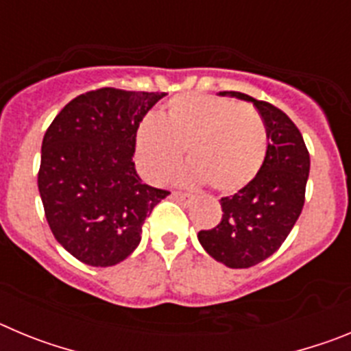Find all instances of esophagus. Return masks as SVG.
I'll return each instance as SVG.
<instances>
[{
    "label": "esophagus",
    "mask_w": 351,
    "mask_h": 351,
    "mask_svg": "<svg viewBox=\"0 0 351 351\" xmlns=\"http://www.w3.org/2000/svg\"><path fill=\"white\" fill-rule=\"evenodd\" d=\"M172 198L173 200H178V202L184 204V206H188V204L193 202V197H191V195L179 193V191H172Z\"/></svg>",
    "instance_id": "obj_1"
}]
</instances>
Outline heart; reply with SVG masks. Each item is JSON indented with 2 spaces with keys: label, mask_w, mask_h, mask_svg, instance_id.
<instances>
[{
  "label": "heart",
  "mask_w": 351,
  "mask_h": 351,
  "mask_svg": "<svg viewBox=\"0 0 351 351\" xmlns=\"http://www.w3.org/2000/svg\"><path fill=\"white\" fill-rule=\"evenodd\" d=\"M267 128L255 108L207 95H181L160 116L149 114L135 132V161L145 178L165 181L186 149L184 184L209 182L219 193L243 190L267 156Z\"/></svg>",
  "instance_id": "obj_1"
}]
</instances>
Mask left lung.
Returning a JSON list of instances; mask_svg holds the SVG:
<instances>
[{"label":"left lung","mask_w":351,"mask_h":351,"mask_svg":"<svg viewBox=\"0 0 351 351\" xmlns=\"http://www.w3.org/2000/svg\"><path fill=\"white\" fill-rule=\"evenodd\" d=\"M219 96L251 101L267 128V156L256 178L232 197H223V218L198 232L207 255L230 269H247L280 250L304 206L309 153L299 128L274 105L237 91Z\"/></svg>","instance_id":"1"}]
</instances>
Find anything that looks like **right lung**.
I'll list each match as a JSON object with an SVG mask.
<instances>
[{
  "mask_svg": "<svg viewBox=\"0 0 351 351\" xmlns=\"http://www.w3.org/2000/svg\"><path fill=\"white\" fill-rule=\"evenodd\" d=\"M165 93L104 88L64 105L42 142L38 190L56 241L82 263L110 267L141 243L169 191L144 184L135 132Z\"/></svg>",
  "mask_w": 351,
  "mask_h": 351,
  "instance_id": "add662e5",
  "label": "right lung"
}]
</instances>
